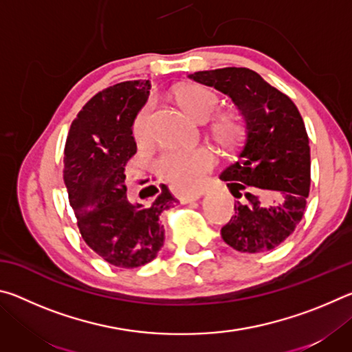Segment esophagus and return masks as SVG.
<instances>
[{"instance_id": "esophagus-1", "label": "esophagus", "mask_w": 352, "mask_h": 352, "mask_svg": "<svg viewBox=\"0 0 352 352\" xmlns=\"http://www.w3.org/2000/svg\"><path fill=\"white\" fill-rule=\"evenodd\" d=\"M205 195V190H194V192H188L183 194L180 197L182 204H192V201H197L199 199H201Z\"/></svg>"}]
</instances>
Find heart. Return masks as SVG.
Here are the masks:
<instances>
[{
    "label": "heart",
    "mask_w": 352,
    "mask_h": 352,
    "mask_svg": "<svg viewBox=\"0 0 352 352\" xmlns=\"http://www.w3.org/2000/svg\"><path fill=\"white\" fill-rule=\"evenodd\" d=\"M175 99L188 116L195 121H205L211 116L219 104L217 94L199 83H186L175 90ZM148 107H142L135 116L132 135L135 141L142 142L148 138ZM212 133L217 141L231 146L241 138L242 124L233 115H222L214 119ZM214 164V155L208 147L168 148L158 160V170L177 189H189L200 182L201 175Z\"/></svg>",
    "instance_id": "heart-1"
}]
</instances>
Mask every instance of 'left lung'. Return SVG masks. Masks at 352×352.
I'll return each instance as SVG.
<instances>
[{
	"mask_svg": "<svg viewBox=\"0 0 352 352\" xmlns=\"http://www.w3.org/2000/svg\"><path fill=\"white\" fill-rule=\"evenodd\" d=\"M189 79L228 96L239 110L245 138L237 160L222 170L234 216L220 234L241 253L269 252L301 222L311 188V147L305 122L289 96L248 68H220Z\"/></svg>",
	"mask_w": 352,
	"mask_h": 352,
	"instance_id": "obj_1",
	"label": "left lung"
}]
</instances>
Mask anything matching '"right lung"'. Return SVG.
I'll return each instance as SVG.
<instances>
[{
    "mask_svg": "<svg viewBox=\"0 0 352 352\" xmlns=\"http://www.w3.org/2000/svg\"><path fill=\"white\" fill-rule=\"evenodd\" d=\"M148 90V80H129L98 93L77 113L65 142L63 180L82 239L121 269L157 258L164 242L160 216L178 204L164 184L151 205L127 199L124 170L136 153L132 124Z\"/></svg>",
    "mask_w": 352,
    "mask_h": 352,
    "instance_id": "1",
    "label": "right lung"
}]
</instances>
